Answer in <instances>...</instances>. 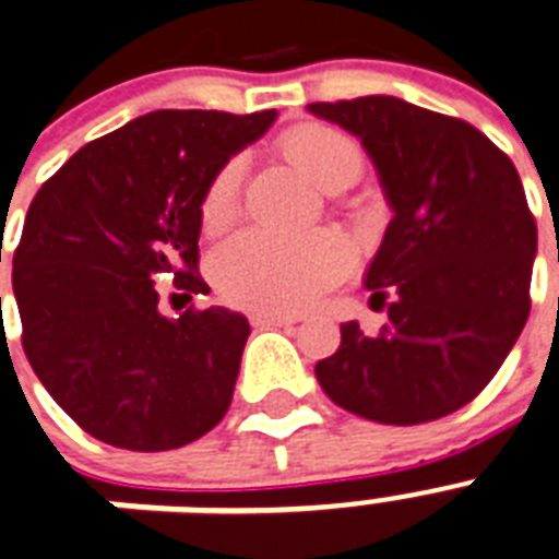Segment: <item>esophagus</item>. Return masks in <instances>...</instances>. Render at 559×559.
I'll list each match as a JSON object with an SVG mask.
<instances>
[{"label": "esophagus", "instance_id": "obj_1", "mask_svg": "<svg viewBox=\"0 0 559 559\" xmlns=\"http://www.w3.org/2000/svg\"><path fill=\"white\" fill-rule=\"evenodd\" d=\"M250 323L253 326H292V323H297V318H292V314H274V311H253Z\"/></svg>", "mask_w": 559, "mask_h": 559}]
</instances>
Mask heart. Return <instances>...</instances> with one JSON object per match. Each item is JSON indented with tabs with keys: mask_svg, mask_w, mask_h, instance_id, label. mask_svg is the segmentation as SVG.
Here are the masks:
<instances>
[{
	"mask_svg": "<svg viewBox=\"0 0 559 559\" xmlns=\"http://www.w3.org/2000/svg\"><path fill=\"white\" fill-rule=\"evenodd\" d=\"M283 154L311 183L341 192L356 183L365 154L349 133L332 124H300L283 136ZM245 159L230 157L212 175L201 198V227L224 230L239 212ZM353 253L338 233L274 236L245 230L212 253L210 271L218 292L236 306L257 311L306 309L349 271Z\"/></svg>",
	"mask_w": 559,
	"mask_h": 559,
	"instance_id": "b5f03b06",
	"label": "heart"
}]
</instances>
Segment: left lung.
<instances>
[{
	"mask_svg": "<svg viewBox=\"0 0 559 559\" xmlns=\"http://www.w3.org/2000/svg\"><path fill=\"white\" fill-rule=\"evenodd\" d=\"M370 154L393 218L367 267L370 302L391 294L388 323L341 326L314 367L341 408L417 426L487 388L531 311L536 224L516 166L478 128L393 95L318 102Z\"/></svg>",
	"mask_w": 559,
	"mask_h": 559,
	"instance_id": "1",
	"label": "left lung"
}]
</instances>
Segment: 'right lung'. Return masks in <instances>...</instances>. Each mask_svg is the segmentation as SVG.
Masks as SVG:
<instances>
[{
	"label": "right lung",
	"mask_w": 559,
	"mask_h": 559,
	"mask_svg": "<svg viewBox=\"0 0 559 559\" xmlns=\"http://www.w3.org/2000/svg\"><path fill=\"white\" fill-rule=\"evenodd\" d=\"M276 110H154L84 148L49 177L14 253L23 349L43 388L86 435L166 452L221 423L250 323L230 309L159 311L157 283L183 297L198 276L201 198Z\"/></svg>",
	"instance_id": "add662e5"
}]
</instances>
